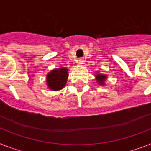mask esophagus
I'll list each match as a JSON object with an SVG mask.
<instances>
[{"instance_id": "34e87169", "label": "esophagus", "mask_w": 151, "mask_h": 151, "mask_svg": "<svg viewBox=\"0 0 151 151\" xmlns=\"http://www.w3.org/2000/svg\"><path fill=\"white\" fill-rule=\"evenodd\" d=\"M78 64H84V60H83V59H79V60H78Z\"/></svg>"}]
</instances>
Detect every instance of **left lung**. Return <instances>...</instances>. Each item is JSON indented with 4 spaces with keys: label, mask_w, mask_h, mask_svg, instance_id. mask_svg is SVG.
I'll list each match as a JSON object with an SVG mask.
<instances>
[{
    "label": "left lung",
    "mask_w": 151,
    "mask_h": 151,
    "mask_svg": "<svg viewBox=\"0 0 151 151\" xmlns=\"http://www.w3.org/2000/svg\"><path fill=\"white\" fill-rule=\"evenodd\" d=\"M96 80L98 82L99 85L101 86H103L104 85V82L106 79V75H102V74H97L96 75Z\"/></svg>",
    "instance_id": "8db88e82"
}]
</instances>
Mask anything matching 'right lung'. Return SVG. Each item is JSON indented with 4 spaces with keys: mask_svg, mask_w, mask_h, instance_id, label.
Masks as SVG:
<instances>
[{
    "mask_svg": "<svg viewBox=\"0 0 151 151\" xmlns=\"http://www.w3.org/2000/svg\"><path fill=\"white\" fill-rule=\"evenodd\" d=\"M68 76V68L65 67L55 68L51 71L46 77V82L48 89L53 91H58L63 89L66 84Z\"/></svg>",
    "mask_w": 151,
    "mask_h": 151,
    "instance_id": "add662e5",
    "label": "right lung"
}]
</instances>
